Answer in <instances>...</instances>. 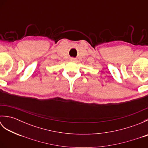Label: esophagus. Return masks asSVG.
<instances>
[{
  "label": "esophagus",
  "mask_w": 148,
  "mask_h": 148,
  "mask_svg": "<svg viewBox=\"0 0 148 148\" xmlns=\"http://www.w3.org/2000/svg\"><path fill=\"white\" fill-rule=\"evenodd\" d=\"M75 60H75V58H71V61L74 62Z\"/></svg>",
  "instance_id": "1"
}]
</instances>
